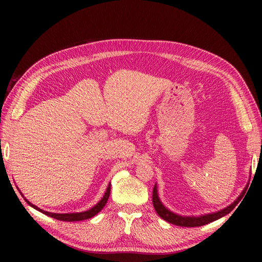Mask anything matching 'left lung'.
I'll return each instance as SVG.
<instances>
[{"mask_svg": "<svg viewBox=\"0 0 262 262\" xmlns=\"http://www.w3.org/2000/svg\"><path fill=\"white\" fill-rule=\"evenodd\" d=\"M244 193H245V191H243L242 194L237 198L236 201H234L231 205H228L227 208L221 210V211L209 213V214H205V215H200V216H182V215H179V214L171 212L167 208H165V205L161 202L160 198H158L157 186L155 184L154 189H153V205H154V209L157 212L158 215H160L166 222H168V223L177 225V226H182V227H196V226H202L205 224H209V223H211V222H214L221 217L225 216L226 214H228L236 207L237 204H238Z\"/></svg>", "mask_w": 262, "mask_h": 262, "instance_id": "8db88e82", "label": "left lung"}]
</instances>
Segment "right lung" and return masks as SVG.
<instances>
[{
	"mask_svg": "<svg viewBox=\"0 0 262 262\" xmlns=\"http://www.w3.org/2000/svg\"><path fill=\"white\" fill-rule=\"evenodd\" d=\"M19 193L23 195V193L20 191H19ZM109 195H110V184L107 187V190H106L104 196L101 198V200L96 205H94V207L92 209H90V210L84 211V212H77V213H52V212H48V211H43L41 209H39L38 207H36L35 204L30 203L26 199V198H24V199H25V201L30 205L31 208L36 209L37 211L41 212V213L46 214V215H48L50 217H53V219L59 220V221H63V222H76V221H83V220L91 219V217L96 215V214L99 213L102 210V208H104L105 205H106Z\"/></svg>",
	"mask_w": 262,
	"mask_h": 262,
	"instance_id": "add662e5",
	"label": "right lung"
}]
</instances>
